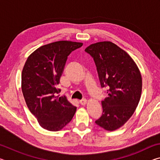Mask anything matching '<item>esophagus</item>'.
Instances as JSON below:
<instances>
[{"label":"esophagus","mask_w":160,"mask_h":160,"mask_svg":"<svg viewBox=\"0 0 160 160\" xmlns=\"http://www.w3.org/2000/svg\"><path fill=\"white\" fill-rule=\"evenodd\" d=\"M80 104L81 105H85L87 104V100L86 99H82V100H80L79 101Z\"/></svg>","instance_id":"34e87169"}]
</instances>
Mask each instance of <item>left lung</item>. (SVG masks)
<instances>
[{
	"mask_svg": "<svg viewBox=\"0 0 160 160\" xmlns=\"http://www.w3.org/2000/svg\"><path fill=\"white\" fill-rule=\"evenodd\" d=\"M85 51L93 58L102 88L108 97L96 124L107 131L122 126L133 114L142 92V77L136 63L125 51L111 42L92 44Z\"/></svg>",
	"mask_w": 160,
	"mask_h": 160,
	"instance_id": "obj_1",
	"label": "left lung"
}]
</instances>
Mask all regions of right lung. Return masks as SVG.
<instances>
[{"label":"right lung","mask_w":160,"mask_h":160,"mask_svg":"<svg viewBox=\"0 0 160 160\" xmlns=\"http://www.w3.org/2000/svg\"><path fill=\"white\" fill-rule=\"evenodd\" d=\"M82 43L59 41L38 48L27 59L22 72V91L29 111L43 128L60 131L77 108L66 97L56 94L57 86L69 54Z\"/></svg>","instance_id":"add662e5"}]
</instances>
